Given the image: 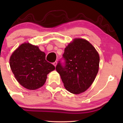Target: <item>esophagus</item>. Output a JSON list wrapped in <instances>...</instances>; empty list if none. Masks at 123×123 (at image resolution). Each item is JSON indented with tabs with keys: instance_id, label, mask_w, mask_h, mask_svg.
<instances>
[{
	"instance_id": "34e87169",
	"label": "esophagus",
	"mask_w": 123,
	"mask_h": 123,
	"mask_svg": "<svg viewBox=\"0 0 123 123\" xmlns=\"http://www.w3.org/2000/svg\"><path fill=\"white\" fill-rule=\"evenodd\" d=\"M57 61H55L53 63V65H54L55 67L56 65H57Z\"/></svg>"
}]
</instances>
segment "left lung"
Here are the masks:
<instances>
[{"mask_svg":"<svg viewBox=\"0 0 123 123\" xmlns=\"http://www.w3.org/2000/svg\"><path fill=\"white\" fill-rule=\"evenodd\" d=\"M99 63V56L92 45L84 39H75L65 48L56 70L66 90L78 94L92 84L98 72Z\"/></svg>","mask_w":123,"mask_h":123,"instance_id":"1","label":"left lung"}]
</instances>
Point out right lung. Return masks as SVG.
<instances>
[{
	"label": "right lung",
	"mask_w": 123,
	"mask_h": 123,
	"mask_svg": "<svg viewBox=\"0 0 123 123\" xmlns=\"http://www.w3.org/2000/svg\"><path fill=\"white\" fill-rule=\"evenodd\" d=\"M10 65L18 83L28 90H36L44 85L47 75L55 66L46 60V54L37 46L22 44L12 54Z\"/></svg>",
	"instance_id": "right-lung-1"
}]
</instances>
